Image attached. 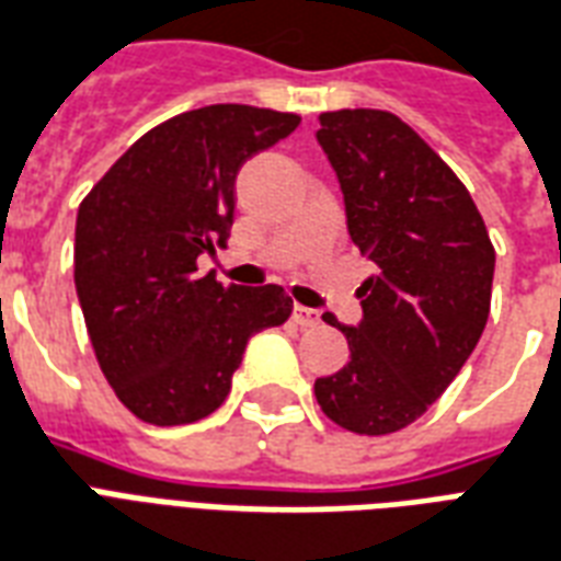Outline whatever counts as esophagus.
<instances>
[{
	"label": "esophagus",
	"instance_id": "esophagus-1",
	"mask_svg": "<svg viewBox=\"0 0 561 561\" xmlns=\"http://www.w3.org/2000/svg\"><path fill=\"white\" fill-rule=\"evenodd\" d=\"M293 319H296V322H298V325H301V328L319 325V313H316V310H310V307L296 305V310H293Z\"/></svg>",
	"mask_w": 561,
	"mask_h": 561
}]
</instances>
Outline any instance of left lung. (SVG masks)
Here are the masks:
<instances>
[{"label":"left lung","mask_w":561,"mask_h":561,"mask_svg":"<svg viewBox=\"0 0 561 561\" xmlns=\"http://www.w3.org/2000/svg\"><path fill=\"white\" fill-rule=\"evenodd\" d=\"M316 141L343 192L345 227L376 265L360 286V322L328 325L348 340V364L316 378L325 416L357 435H390L453 385L485 331L494 245L444 159L390 112L340 108Z\"/></svg>","instance_id":"8db88e82"}]
</instances>
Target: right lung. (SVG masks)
<instances>
[{"label": "right lung", "instance_id": "obj_1", "mask_svg": "<svg viewBox=\"0 0 561 561\" xmlns=\"http://www.w3.org/2000/svg\"><path fill=\"white\" fill-rule=\"evenodd\" d=\"M301 117L218 103L145 133L76 216L73 277L105 381L138 420L185 425L230 393L248 340L284 325V286H221L197 256L227 248L236 174Z\"/></svg>", "mask_w": 561, "mask_h": 561}]
</instances>
